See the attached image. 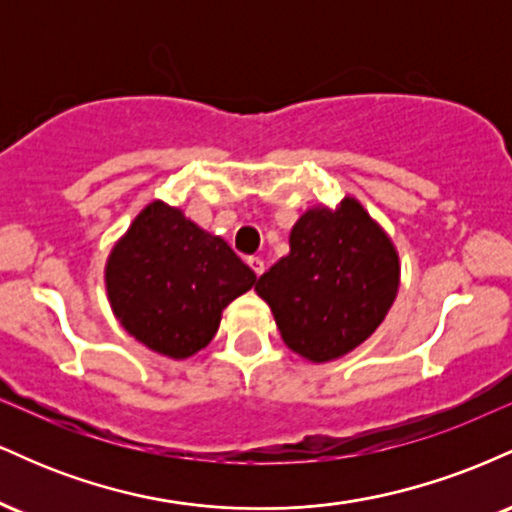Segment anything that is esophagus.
<instances>
[{
  "label": "esophagus",
  "mask_w": 512,
  "mask_h": 512,
  "mask_svg": "<svg viewBox=\"0 0 512 512\" xmlns=\"http://www.w3.org/2000/svg\"><path fill=\"white\" fill-rule=\"evenodd\" d=\"M248 264H250V269H252V272H255L257 276H260V274L264 272V260H262V257H248Z\"/></svg>",
  "instance_id": "obj_1"
}]
</instances>
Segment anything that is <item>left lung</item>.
Segmentation results:
<instances>
[{"label": "left lung", "instance_id": "1", "mask_svg": "<svg viewBox=\"0 0 512 512\" xmlns=\"http://www.w3.org/2000/svg\"><path fill=\"white\" fill-rule=\"evenodd\" d=\"M289 255L257 279L281 339L298 356L327 363L380 327L399 291V255L354 197L308 209L289 236Z\"/></svg>", "mask_w": 512, "mask_h": 512}]
</instances>
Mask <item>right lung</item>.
Returning a JSON list of instances; mask_svg holds the SVG:
<instances>
[{"mask_svg":"<svg viewBox=\"0 0 512 512\" xmlns=\"http://www.w3.org/2000/svg\"><path fill=\"white\" fill-rule=\"evenodd\" d=\"M255 281L226 240L161 199L139 211L105 262V291L120 325L175 361L202 351L223 308Z\"/></svg>","mask_w":512,"mask_h":512,"instance_id":"add662e5","label":"right lung"}]
</instances>
